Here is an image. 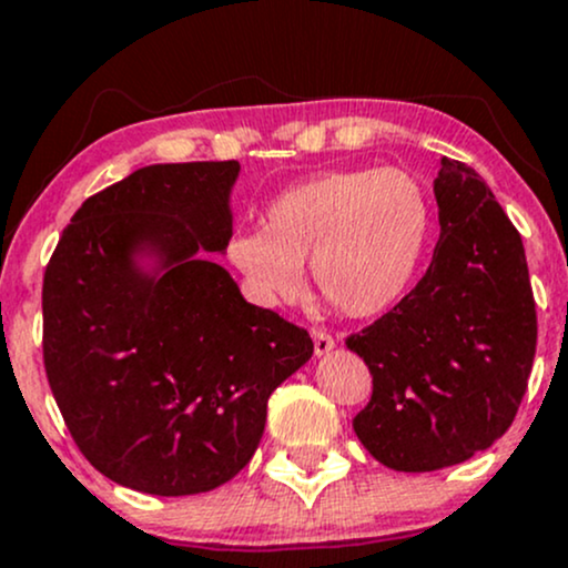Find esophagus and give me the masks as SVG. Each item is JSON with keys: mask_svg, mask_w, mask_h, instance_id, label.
Returning a JSON list of instances; mask_svg holds the SVG:
<instances>
[{"mask_svg": "<svg viewBox=\"0 0 568 568\" xmlns=\"http://www.w3.org/2000/svg\"><path fill=\"white\" fill-rule=\"evenodd\" d=\"M312 342H315V355L317 357L328 355V352L336 347L334 336H331L328 331H323V328H312Z\"/></svg>", "mask_w": 568, "mask_h": 568, "instance_id": "esophagus-1", "label": "esophagus"}]
</instances>
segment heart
<instances>
[{"label":"heart","mask_w":568,"mask_h":568,"mask_svg":"<svg viewBox=\"0 0 568 568\" xmlns=\"http://www.w3.org/2000/svg\"><path fill=\"white\" fill-rule=\"evenodd\" d=\"M433 230V200L414 173L349 168L280 192L262 230L234 232L226 256L262 304L296 298L310 262L317 293L336 310L374 317L416 283Z\"/></svg>","instance_id":"heart-1"}]
</instances>
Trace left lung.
Wrapping results in <instances>:
<instances>
[{
    "label": "left lung",
    "instance_id": "left-lung-1",
    "mask_svg": "<svg viewBox=\"0 0 568 568\" xmlns=\"http://www.w3.org/2000/svg\"><path fill=\"white\" fill-rule=\"evenodd\" d=\"M440 240L416 288L347 347L374 376L352 427L384 467L433 473L507 433L529 384L537 310L520 234L473 168L443 158Z\"/></svg>",
    "mask_w": 568,
    "mask_h": 568
}]
</instances>
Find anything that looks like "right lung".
Masks as SVG:
<instances>
[{"label":"right lung","instance_id":"obj_1","mask_svg":"<svg viewBox=\"0 0 568 568\" xmlns=\"http://www.w3.org/2000/svg\"><path fill=\"white\" fill-rule=\"evenodd\" d=\"M237 175L234 160L141 168L82 202L44 270L50 389L84 459L135 491L232 480L315 349L202 256L230 245Z\"/></svg>","mask_w":568,"mask_h":568}]
</instances>
